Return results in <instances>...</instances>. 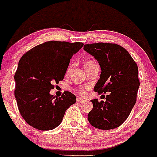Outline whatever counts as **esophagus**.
<instances>
[{
	"instance_id": "obj_1",
	"label": "esophagus",
	"mask_w": 157,
	"mask_h": 157,
	"mask_svg": "<svg viewBox=\"0 0 157 157\" xmlns=\"http://www.w3.org/2000/svg\"><path fill=\"white\" fill-rule=\"evenodd\" d=\"M76 101H77V102H79V103H84V102L85 101V100L83 99V98H80V97H77Z\"/></svg>"
}]
</instances>
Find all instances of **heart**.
<instances>
[{
	"label": "heart",
	"instance_id": "b5f03b06",
	"mask_svg": "<svg viewBox=\"0 0 157 157\" xmlns=\"http://www.w3.org/2000/svg\"><path fill=\"white\" fill-rule=\"evenodd\" d=\"M89 62H90V61H87V62L85 63V64H87V63H89ZM76 90L78 91V93H80V94H84V90L83 89H82V88H79V89H77Z\"/></svg>",
	"mask_w": 157,
	"mask_h": 157
}]
</instances>
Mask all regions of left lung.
I'll return each mask as SVG.
<instances>
[{
    "label": "left lung",
    "instance_id": "left-lung-1",
    "mask_svg": "<svg viewBox=\"0 0 157 157\" xmlns=\"http://www.w3.org/2000/svg\"><path fill=\"white\" fill-rule=\"evenodd\" d=\"M84 50L94 56L101 69L94 90L98 94L110 93L105 101L91 100L93 107L88 113V121L98 129L117 128L128 119L136 101L140 85L136 63L117 44H88Z\"/></svg>",
    "mask_w": 157,
    "mask_h": 157
}]
</instances>
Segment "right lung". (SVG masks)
I'll return each instance as SVG.
<instances>
[{"label": "right lung", "mask_w": 157, "mask_h": 157, "mask_svg": "<svg viewBox=\"0 0 157 157\" xmlns=\"http://www.w3.org/2000/svg\"><path fill=\"white\" fill-rule=\"evenodd\" d=\"M82 42L50 40L37 45L20 59L15 74V97L21 117L28 124L50 131L61 124L65 111L76 97L65 91L53 97L54 83L64 79L70 59L83 47Z\"/></svg>", "instance_id": "right-lung-1"}]
</instances>
